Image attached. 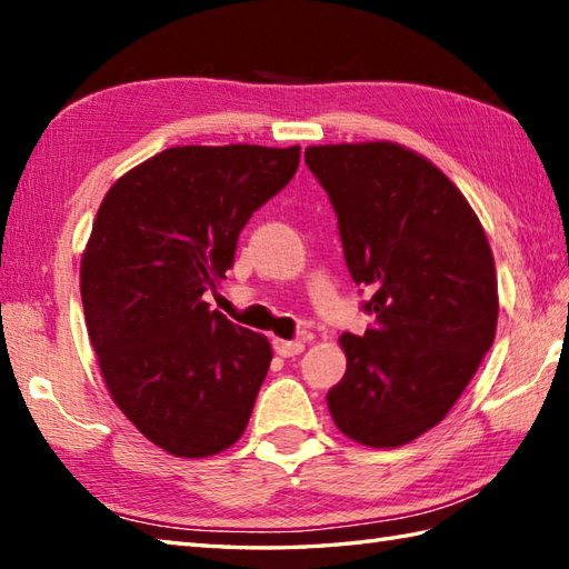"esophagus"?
Returning <instances> with one entry per match:
<instances>
[{
	"mask_svg": "<svg viewBox=\"0 0 569 569\" xmlns=\"http://www.w3.org/2000/svg\"><path fill=\"white\" fill-rule=\"evenodd\" d=\"M306 349V345L300 340H278L273 337V352L281 355V357H296Z\"/></svg>",
	"mask_w": 569,
	"mask_h": 569,
	"instance_id": "esophagus-1",
	"label": "esophagus"
}]
</instances>
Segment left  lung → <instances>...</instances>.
<instances>
[{
  "mask_svg": "<svg viewBox=\"0 0 569 569\" xmlns=\"http://www.w3.org/2000/svg\"><path fill=\"white\" fill-rule=\"evenodd\" d=\"M306 163L337 212L349 273L371 291V328L340 337L330 416L359 445H408L450 413L497 337L489 239L452 180L401 143L308 147Z\"/></svg>",
  "mask_w": 569,
  "mask_h": 569,
  "instance_id": "left-lung-1",
  "label": "left lung"
}]
</instances>
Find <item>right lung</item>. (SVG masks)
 <instances>
[{"label": "right lung", "mask_w": 569, "mask_h": 569, "mask_svg": "<svg viewBox=\"0 0 569 569\" xmlns=\"http://www.w3.org/2000/svg\"><path fill=\"white\" fill-rule=\"evenodd\" d=\"M298 161L300 147H173L119 178L94 217L80 261L84 325L112 401L168 455H217L247 428L271 345L202 296Z\"/></svg>", "instance_id": "add662e5"}]
</instances>
